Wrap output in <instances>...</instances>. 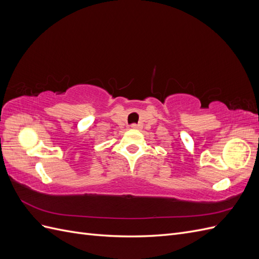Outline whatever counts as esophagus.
<instances>
[{
	"label": "esophagus",
	"instance_id": "esophagus-1",
	"mask_svg": "<svg viewBox=\"0 0 259 259\" xmlns=\"http://www.w3.org/2000/svg\"><path fill=\"white\" fill-rule=\"evenodd\" d=\"M131 127H132V128H134V130H139V128H142V125L134 123V124H132V125H131Z\"/></svg>",
	"mask_w": 259,
	"mask_h": 259
}]
</instances>
